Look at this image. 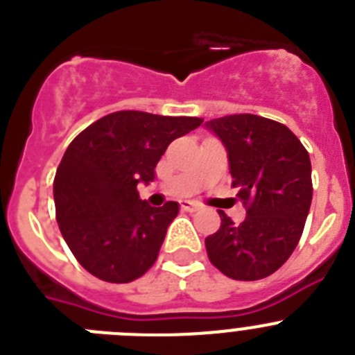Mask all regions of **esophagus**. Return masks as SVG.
<instances>
[{
	"instance_id": "obj_1",
	"label": "esophagus",
	"mask_w": 355,
	"mask_h": 355,
	"mask_svg": "<svg viewBox=\"0 0 355 355\" xmlns=\"http://www.w3.org/2000/svg\"><path fill=\"white\" fill-rule=\"evenodd\" d=\"M199 208L200 206L196 205V202H192V200H181V209H184V211L193 213V211H197Z\"/></svg>"
}]
</instances>
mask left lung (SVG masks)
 <instances>
[{
	"mask_svg": "<svg viewBox=\"0 0 355 355\" xmlns=\"http://www.w3.org/2000/svg\"><path fill=\"white\" fill-rule=\"evenodd\" d=\"M205 126L227 150L233 188L247 205L240 225L218 211L220 229L205 240L209 261L236 281L268 277L302 236L313 199L309 155L284 124L259 115H227Z\"/></svg>",
	"mask_w": 355,
	"mask_h": 355,
	"instance_id": "left-lung-1",
	"label": "left lung"
}]
</instances>
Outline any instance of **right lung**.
I'll return each mask as SVG.
<instances>
[{"mask_svg":"<svg viewBox=\"0 0 355 355\" xmlns=\"http://www.w3.org/2000/svg\"><path fill=\"white\" fill-rule=\"evenodd\" d=\"M200 124L199 117L122 110L72 140L53 196L62 236L85 270L106 283H131L153 266L180 205L149 206L137 184L155 181L168 144Z\"/></svg>","mask_w":355,"mask_h":355,"instance_id":"right-lung-1","label":"right lung"}]
</instances>
